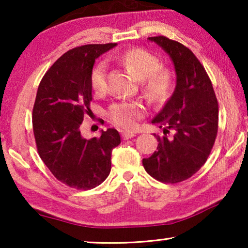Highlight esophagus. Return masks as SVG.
Segmentation results:
<instances>
[{
	"label": "esophagus",
	"instance_id": "obj_1",
	"mask_svg": "<svg viewBox=\"0 0 248 248\" xmlns=\"http://www.w3.org/2000/svg\"><path fill=\"white\" fill-rule=\"evenodd\" d=\"M135 134L133 132H123L122 133V138L124 139V140H127V139H131V138H134Z\"/></svg>",
	"mask_w": 248,
	"mask_h": 248
}]
</instances>
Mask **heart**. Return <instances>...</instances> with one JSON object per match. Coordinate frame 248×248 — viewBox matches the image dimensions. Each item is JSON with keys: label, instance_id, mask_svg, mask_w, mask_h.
Segmentation results:
<instances>
[{"label": "heart", "instance_id": "obj_1", "mask_svg": "<svg viewBox=\"0 0 248 248\" xmlns=\"http://www.w3.org/2000/svg\"><path fill=\"white\" fill-rule=\"evenodd\" d=\"M113 60L124 65L135 79L141 81L145 96L150 100L158 103L168 96L172 87V74L167 69H160V61L154 54L141 48H131L114 55ZM106 76L107 64L101 61L94 65L90 77L91 87L96 93L106 90ZM142 115L143 108L137 103L122 101L109 108L111 121L125 130L134 127Z\"/></svg>", "mask_w": 248, "mask_h": 248}]
</instances>
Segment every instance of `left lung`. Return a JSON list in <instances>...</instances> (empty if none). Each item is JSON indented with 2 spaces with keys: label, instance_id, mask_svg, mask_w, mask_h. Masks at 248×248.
Wrapping results in <instances>:
<instances>
[{
  "label": "left lung",
  "instance_id": "left-lung-1",
  "mask_svg": "<svg viewBox=\"0 0 248 248\" xmlns=\"http://www.w3.org/2000/svg\"><path fill=\"white\" fill-rule=\"evenodd\" d=\"M148 40L170 57L176 86L151 121L165 134L157 135L158 151L142 164L154 178L174 184L189 178L205 164L218 132V101L204 67L187 47L164 36ZM169 131L172 137H167Z\"/></svg>",
  "mask_w": 248,
  "mask_h": 248
}]
</instances>
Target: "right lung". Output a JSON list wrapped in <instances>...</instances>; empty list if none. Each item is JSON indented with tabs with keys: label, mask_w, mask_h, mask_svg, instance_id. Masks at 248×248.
I'll list each match as a JSON object with an SVG mask.
<instances>
[{
	"label": "right lung",
	"mask_w": 248,
	"mask_h": 248,
	"mask_svg": "<svg viewBox=\"0 0 248 248\" xmlns=\"http://www.w3.org/2000/svg\"><path fill=\"white\" fill-rule=\"evenodd\" d=\"M117 44H94L63 54L45 73L37 90L32 127L39 157L64 184L78 189L100 185L111 167V151L121 143L117 130L101 131L90 140L81 135L90 113L93 64Z\"/></svg>",
	"instance_id": "obj_1"
}]
</instances>
